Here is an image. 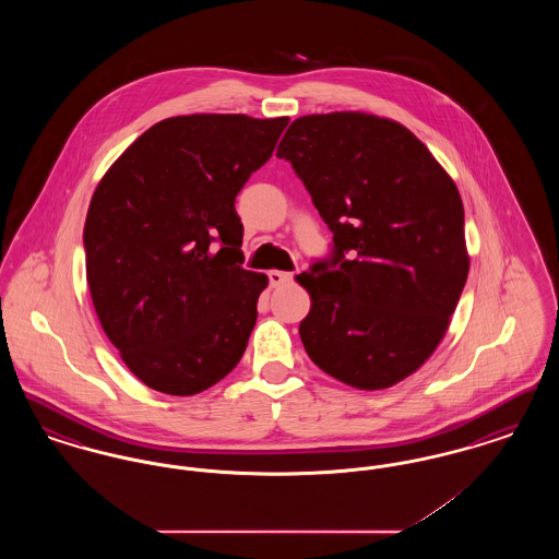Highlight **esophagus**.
Masks as SVG:
<instances>
[{"instance_id":"1","label":"esophagus","mask_w":559,"mask_h":559,"mask_svg":"<svg viewBox=\"0 0 559 559\" xmlns=\"http://www.w3.org/2000/svg\"><path fill=\"white\" fill-rule=\"evenodd\" d=\"M267 278H270V285L272 287H283V285H289L293 281L292 272H281V270H270L267 272Z\"/></svg>"}]
</instances>
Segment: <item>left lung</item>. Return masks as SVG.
Instances as JSON below:
<instances>
[{"label": "left lung", "instance_id": "1", "mask_svg": "<svg viewBox=\"0 0 559 559\" xmlns=\"http://www.w3.org/2000/svg\"><path fill=\"white\" fill-rule=\"evenodd\" d=\"M276 157L292 163L335 245L297 276L312 299L301 344L356 390L396 385L442 342L467 281L459 190L415 133L358 110L295 119Z\"/></svg>", "mask_w": 559, "mask_h": 559}]
</instances>
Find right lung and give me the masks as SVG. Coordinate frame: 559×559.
I'll use <instances>...</instances> for the list:
<instances>
[{
  "label": "right lung",
  "mask_w": 559,
  "mask_h": 559,
  "mask_svg": "<svg viewBox=\"0 0 559 559\" xmlns=\"http://www.w3.org/2000/svg\"><path fill=\"white\" fill-rule=\"evenodd\" d=\"M287 123L217 112L163 119L94 190L87 285L110 344L144 385L192 396L239 365L267 276L240 267L235 199Z\"/></svg>",
  "instance_id": "1"
}]
</instances>
